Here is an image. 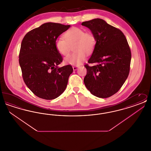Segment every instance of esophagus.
Listing matches in <instances>:
<instances>
[{
  "label": "esophagus",
  "mask_w": 151,
  "mask_h": 151,
  "mask_svg": "<svg viewBox=\"0 0 151 151\" xmlns=\"http://www.w3.org/2000/svg\"><path fill=\"white\" fill-rule=\"evenodd\" d=\"M72 68H73V70L74 71H75V70H78V68H79V67H78V66H76V65H74V66H73V67H72Z\"/></svg>",
  "instance_id": "1"
}]
</instances>
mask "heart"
<instances>
[{"label": "heart", "mask_w": 151, "mask_h": 151, "mask_svg": "<svg viewBox=\"0 0 151 151\" xmlns=\"http://www.w3.org/2000/svg\"><path fill=\"white\" fill-rule=\"evenodd\" d=\"M64 37H58L55 41V47L59 54L67 56L73 44L76 52L65 58V62L71 65H81L86 59V54H91L96 46V38L91 32H85L78 27H72L64 35Z\"/></svg>", "instance_id": "obj_1"}]
</instances>
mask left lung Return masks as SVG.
Listing matches in <instances>:
<instances>
[{"label":"left lung","mask_w":151,"mask_h":151,"mask_svg":"<svg viewBox=\"0 0 151 151\" xmlns=\"http://www.w3.org/2000/svg\"><path fill=\"white\" fill-rule=\"evenodd\" d=\"M96 40L92 55L85 65L84 82L94 96L105 99L116 93L129 74L131 52L122 31L101 19L83 22Z\"/></svg>","instance_id":"left-lung-1"}]
</instances>
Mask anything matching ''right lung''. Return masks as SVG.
Masks as SVG:
<instances>
[{"label":"right lung","instance_id":"right-lung-1","mask_svg":"<svg viewBox=\"0 0 151 151\" xmlns=\"http://www.w3.org/2000/svg\"><path fill=\"white\" fill-rule=\"evenodd\" d=\"M70 27L59 23L46 22L24 36L19 53L23 80L37 97L53 100L65 91L73 72L71 65L60 68L63 61L55 47V41Z\"/></svg>","mask_w":151,"mask_h":151}]
</instances>
